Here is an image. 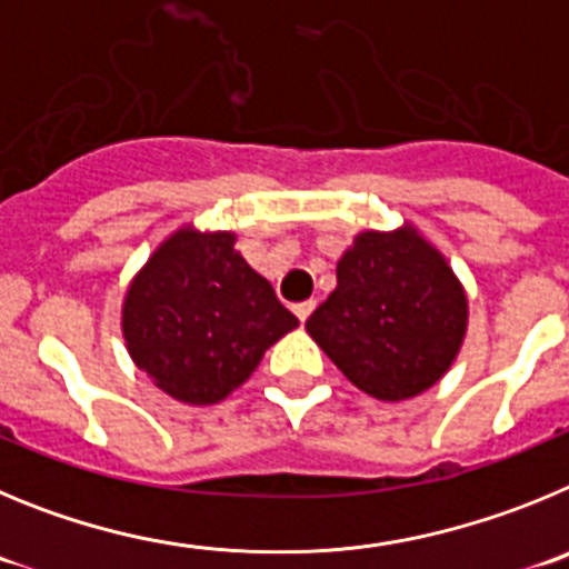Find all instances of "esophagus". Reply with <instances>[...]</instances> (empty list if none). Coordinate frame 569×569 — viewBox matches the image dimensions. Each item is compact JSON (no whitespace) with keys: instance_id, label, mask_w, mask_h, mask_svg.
<instances>
[{"instance_id":"obj_1","label":"esophagus","mask_w":569,"mask_h":569,"mask_svg":"<svg viewBox=\"0 0 569 569\" xmlns=\"http://www.w3.org/2000/svg\"><path fill=\"white\" fill-rule=\"evenodd\" d=\"M315 300H303V303H295V306H291V311H295V315L297 317H300V320H309V315H311V311H315Z\"/></svg>"}]
</instances>
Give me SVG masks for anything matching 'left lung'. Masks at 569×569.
Wrapping results in <instances>:
<instances>
[{
  "label": "left lung",
  "mask_w": 569,
  "mask_h": 569,
  "mask_svg": "<svg viewBox=\"0 0 569 569\" xmlns=\"http://www.w3.org/2000/svg\"><path fill=\"white\" fill-rule=\"evenodd\" d=\"M468 300L417 232H362L306 329L360 391L386 402L431 388L457 357Z\"/></svg>",
  "instance_id": "8db88e82"
}]
</instances>
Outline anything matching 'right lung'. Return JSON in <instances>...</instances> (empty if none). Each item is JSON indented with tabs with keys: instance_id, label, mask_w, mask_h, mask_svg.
<instances>
[{
	"instance_id": "obj_1",
	"label": "right lung",
	"mask_w": 569,
	"mask_h": 569,
	"mask_svg": "<svg viewBox=\"0 0 569 569\" xmlns=\"http://www.w3.org/2000/svg\"><path fill=\"white\" fill-rule=\"evenodd\" d=\"M297 317L234 252V234H172L132 280L124 337L132 360L170 397L212 406L249 380Z\"/></svg>"
}]
</instances>
